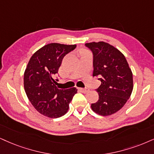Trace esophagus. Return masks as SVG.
<instances>
[{
    "mask_svg": "<svg viewBox=\"0 0 154 154\" xmlns=\"http://www.w3.org/2000/svg\"><path fill=\"white\" fill-rule=\"evenodd\" d=\"M81 92H83V94H86L89 91V89L88 88H79Z\"/></svg>",
    "mask_w": 154,
    "mask_h": 154,
    "instance_id": "1",
    "label": "esophagus"
}]
</instances>
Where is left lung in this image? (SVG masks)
I'll list each match as a JSON object with an SVG mask.
<instances>
[{
    "mask_svg": "<svg viewBox=\"0 0 154 154\" xmlns=\"http://www.w3.org/2000/svg\"><path fill=\"white\" fill-rule=\"evenodd\" d=\"M85 45L93 53L94 73L101 84L96 89L98 98L91 109L100 116H110L119 111L133 91V73L121 51L109 43L100 41Z\"/></svg>",
    "mask_w": 154,
    "mask_h": 154,
    "instance_id": "1",
    "label": "left lung"
}]
</instances>
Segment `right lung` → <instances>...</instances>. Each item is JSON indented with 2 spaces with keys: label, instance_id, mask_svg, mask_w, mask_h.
Listing matches in <instances>:
<instances>
[{
  "label": "right lung",
  "instance_id": "add662e5",
  "mask_svg": "<svg viewBox=\"0 0 154 154\" xmlns=\"http://www.w3.org/2000/svg\"><path fill=\"white\" fill-rule=\"evenodd\" d=\"M76 47L53 43L44 45L30 58L24 73V88L28 99L40 113L56 119L67 113L77 89H59L56 85L63 58Z\"/></svg>",
  "mask_w": 154,
  "mask_h": 154
}]
</instances>
